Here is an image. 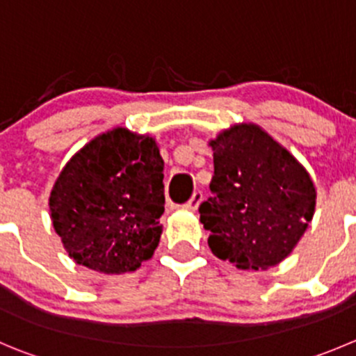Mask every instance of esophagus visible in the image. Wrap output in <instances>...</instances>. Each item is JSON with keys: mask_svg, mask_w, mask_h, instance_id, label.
I'll return each instance as SVG.
<instances>
[{"mask_svg": "<svg viewBox=\"0 0 356 356\" xmlns=\"http://www.w3.org/2000/svg\"><path fill=\"white\" fill-rule=\"evenodd\" d=\"M201 201H202V192H201V191H195L194 194H192V197L188 199L187 202H185V208L192 209V211H194V209L199 208V204H201Z\"/></svg>", "mask_w": 356, "mask_h": 356, "instance_id": "obj_1", "label": "esophagus"}]
</instances>
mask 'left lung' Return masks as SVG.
<instances>
[{
	"label": "left lung",
	"mask_w": 356,
	"mask_h": 356,
	"mask_svg": "<svg viewBox=\"0 0 356 356\" xmlns=\"http://www.w3.org/2000/svg\"><path fill=\"white\" fill-rule=\"evenodd\" d=\"M211 197L199 213L213 255L239 269L277 266L311 222L316 191L290 152L252 124L211 141Z\"/></svg>",
	"instance_id": "left-lung-1"
}]
</instances>
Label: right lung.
Returning a JSON list of instances; mask_svg holds the SVG:
<instances>
[{
    "mask_svg": "<svg viewBox=\"0 0 356 356\" xmlns=\"http://www.w3.org/2000/svg\"><path fill=\"white\" fill-rule=\"evenodd\" d=\"M164 161L155 141L110 131L74 155L50 194V216L80 266L104 274L136 270L154 255L164 213Z\"/></svg>",
    "mask_w": 356,
    "mask_h": 356,
    "instance_id": "right-lung-1",
    "label": "right lung"
}]
</instances>
